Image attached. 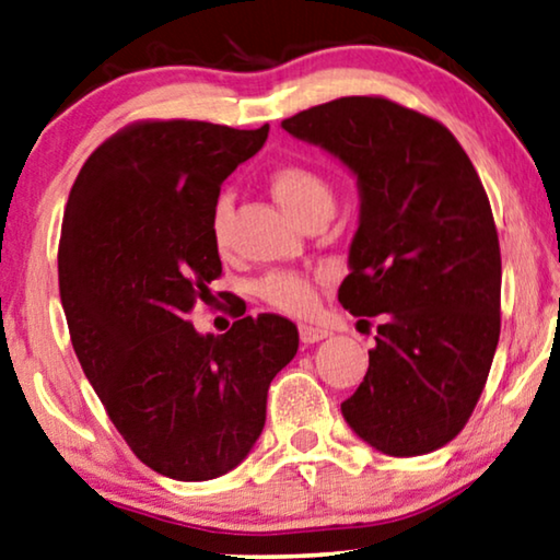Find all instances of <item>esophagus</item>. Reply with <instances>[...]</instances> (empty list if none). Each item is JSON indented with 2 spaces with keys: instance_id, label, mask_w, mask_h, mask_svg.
Segmentation results:
<instances>
[{
  "instance_id": "obj_1",
  "label": "esophagus",
  "mask_w": 560,
  "mask_h": 560,
  "mask_svg": "<svg viewBox=\"0 0 560 560\" xmlns=\"http://www.w3.org/2000/svg\"><path fill=\"white\" fill-rule=\"evenodd\" d=\"M327 337H329L327 329L308 327V324H302V327H299V339H302L304 345H314V341H322V339H327Z\"/></svg>"
}]
</instances>
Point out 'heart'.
<instances>
[{
    "label": "heart",
    "instance_id": "obj_1",
    "mask_svg": "<svg viewBox=\"0 0 560 560\" xmlns=\"http://www.w3.org/2000/svg\"><path fill=\"white\" fill-rule=\"evenodd\" d=\"M269 190L291 219L304 223L316 213H331L334 190L327 175L306 163H281L269 173ZM211 238L219 252L231 244V198L221 196L211 208ZM254 294L281 314L304 316L316 306L312 277L299 271H271L254 281Z\"/></svg>",
    "mask_w": 560,
    "mask_h": 560
}]
</instances>
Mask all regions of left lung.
<instances>
[{
	"label": "left lung",
	"mask_w": 560,
	"mask_h": 560,
	"mask_svg": "<svg viewBox=\"0 0 560 560\" xmlns=\"http://www.w3.org/2000/svg\"><path fill=\"white\" fill-rule=\"evenodd\" d=\"M281 128L339 155L362 190L339 304L380 327L341 415L380 453H432L470 420L500 337L503 269L480 175L445 125L382 95L331 100Z\"/></svg>",
	"instance_id": "1"
}]
</instances>
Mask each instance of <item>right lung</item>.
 <instances>
[{
    "label": "right lung",
    "instance_id": "1",
    "mask_svg": "<svg viewBox=\"0 0 560 560\" xmlns=\"http://www.w3.org/2000/svg\"><path fill=\"white\" fill-rule=\"evenodd\" d=\"M269 125L138 120L103 140L67 200L57 273L82 372L150 470L211 480L236 467L266 422L271 380L299 331L244 316L219 337L188 319L221 279L211 208Z\"/></svg>",
    "mask_w": 560,
    "mask_h": 560
}]
</instances>
